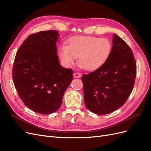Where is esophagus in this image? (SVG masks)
Here are the masks:
<instances>
[{"label":"esophagus","mask_w":151,"mask_h":151,"mask_svg":"<svg viewBox=\"0 0 151 151\" xmlns=\"http://www.w3.org/2000/svg\"><path fill=\"white\" fill-rule=\"evenodd\" d=\"M73 76H74V78H80L81 77V74H80L79 73H73Z\"/></svg>","instance_id":"1"}]
</instances>
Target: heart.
<instances>
[{"mask_svg": "<svg viewBox=\"0 0 151 151\" xmlns=\"http://www.w3.org/2000/svg\"><path fill=\"white\" fill-rule=\"evenodd\" d=\"M112 44L107 38L92 36H76L71 38L68 45L59 48L58 55L64 66L71 67L76 58L80 67L87 71L98 70L109 59Z\"/></svg>", "mask_w": 151, "mask_h": 151, "instance_id": "obj_1", "label": "heart"}]
</instances>
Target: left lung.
<instances>
[{
    "instance_id": "obj_1",
    "label": "left lung",
    "mask_w": 151,
    "mask_h": 151,
    "mask_svg": "<svg viewBox=\"0 0 151 151\" xmlns=\"http://www.w3.org/2000/svg\"><path fill=\"white\" fill-rule=\"evenodd\" d=\"M113 44L104 65L81 77L85 104L97 114H109L122 107L135 83L137 66L130 47L114 33Z\"/></svg>"
}]
</instances>
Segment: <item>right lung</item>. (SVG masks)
<instances>
[{
  "instance_id": "right-lung-1",
  "label": "right lung",
  "mask_w": 151,
  "mask_h": 151,
  "mask_svg": "<svg viewBox=\"0 0 151 151\" xmlns=\"http://www.w3.org/2000/svg\"><path fill=\"white\" fill-rule=\"evenodd\" d=\"M56 30L28 37L14 59L12 79L18 96L29 109L42 114L56 111L73 80V70L59 63Z\"/></svg>"
}]
</instances>
